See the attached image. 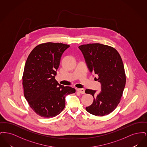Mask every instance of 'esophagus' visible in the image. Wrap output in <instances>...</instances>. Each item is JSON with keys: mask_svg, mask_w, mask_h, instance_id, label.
Masks as SVG:
<instances>
[{"mask_svg": "<svg viewBox=\"0 0 147 147\" xmlns=\"http://www.w3.org/2000/svg\"><path fill=\"white\" fill-rule=\"evenodd\" d=\"M77 92L82 94H85V90L83 89H77Z\"/></svg>", "mask_w": 147, "mask_h": 147, "instance_id": "34e87169", "label": "esophagus"}]
</instances>
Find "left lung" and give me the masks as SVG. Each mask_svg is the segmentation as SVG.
<instances>
[{
	"instance_id": "1",
	"label": "left lung",
	"mask_w": 147,
	"mask_h": 147,
	"mask_svg": "<svg viewBox=\"0 0 147 147\" xmlns=\"http://www.w3.org/2000/svg\"><path fill=\"white\" fill-rule=\"evenodd\" d=\"M89 69L97 76L101 91L86 89L94 101L86 110L95 116H103L112 112L119 105L126 85V74L122 58L113 47L100 43H89L79 46Z\"/></svg>"
}]
</instances>
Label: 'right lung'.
Masks as SVG:
<instances>
[{
    "label": "right lung",
    "mask_w": 147,
    "mask_h": 147,
    "mask_svg": "<svg viewBox=\"0 0 147 147\" xmlns=\"http://www.w3.org/2000/svg\"><path fill=\"white\" fill-rule=\"evenodd\" d=\"M70 46L46 42L36 46L29 54L22 76L24 96L28 105L40 116L54 117L63 111L65 96L76 92L55 79L62 55Z\"/></svg>",
    "instance_id": "obj_1"
}]
</instances>
